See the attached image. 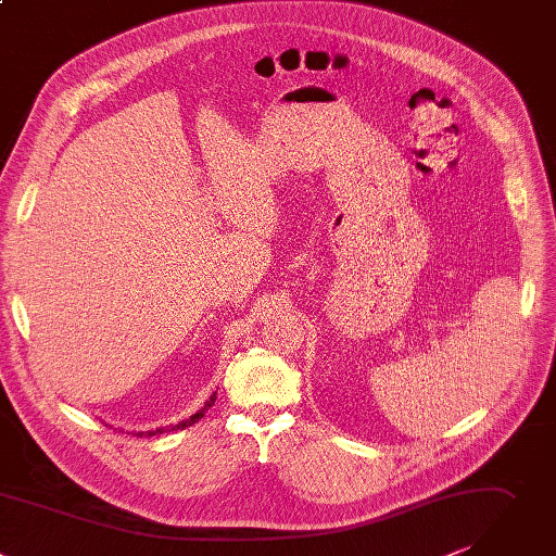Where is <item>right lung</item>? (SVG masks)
Listing matches in <instances>:
<instances>
[{
	"instance_id": "obj_1",
	"label": "right lung",
	"mask_w": 556,
	"mask_h": 556,
	"mask_svg": "<svg viewBox=\"0 0 556 556\" xmlns=\"http://www.w3.org/2000/svg\"><path fill=\"white\" fill-rule=\"evenodd\" d=\"M214 399H216V394H212V396H210V401H207V403H205L197 414H192L190 418H186V420H181V422L173 425V427H170V431H173V429H186V427L194 425L197 420H201V418H203V414L207 412V407H212V405H214ZM142 433H144V431H142ZM142 433H138V435H142ZM147 433H149V435H155V433H164V429H155V431H147Z\"/></svg>"
}]
</instances>
